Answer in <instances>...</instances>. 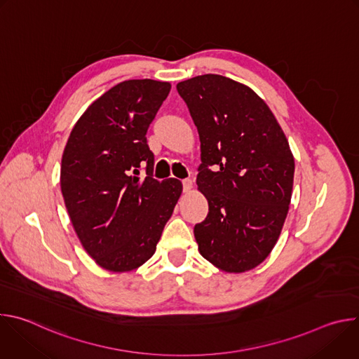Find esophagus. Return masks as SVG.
<instances>
[{"label": "esophagus", "mask_w": 359, "mask_h": 359, "mask_svg": "<svg viewBox=\"0 0 359 359\" xmlns=\"http://www.w3.org/2000/svg\"><path fill=\"white\" fill-rule=\"evenodd\" d=\"M182 183H183V190H184L186 193L193 189V182H191L190 179H184Z\"/></svg>", "instance_id": "obj_1"}]
</instances>
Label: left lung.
<instances>
[{"mask_svg":"<svg viewBox=\"0 0 359 359\" xmlns=\"http://www.w3.org/2000/svg\"><path fill=\"white\" fill-rule=\"evenodd\" d=\"M176 88L198 130L196 183L209 201L206 220L194 226L198 251L226 273H245L269 257L288 213V140L266 102L240 82L208 74Z\"/></svg>","mask_w":359,"mask_h":359,"instance_id":"8db88e82","label":"left lung"}]
</instances>
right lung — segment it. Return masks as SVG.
<instances>
[{
    "instance_id": "obj_1",
    "label": "right lung",
    "mask_w": 359,
    "mask_h": 359,
    "mask_svg": "<svg viewBox=\"0 0 359 359\" xmlns=\"http://www.w3.org/2000/svg\"><path fill=\"white\" fill-rule=\"evenodd\" d=\"M170 88L153 79L115 85L88 107L64 149L61 190L74 230L95 263L114 273L136 270L155 254L182 194L177 179L151 177L146 140Z\"/></svg>"
}]
</instances>
